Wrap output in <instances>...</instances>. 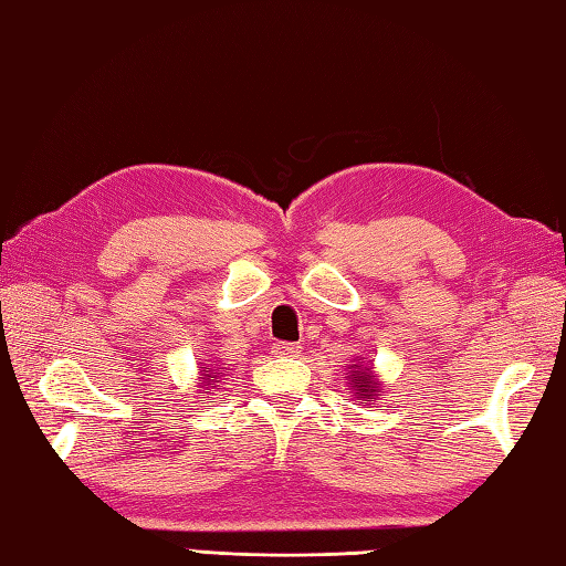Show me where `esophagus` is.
Wrapping results in <instances>:
<instances>
[{
    "instance_id": "esophagus-1",
    "label": "esophagus",
    "mask_w": 566,
    "mask_h": 566,
    "mask_svg": "<svg viewBox=\"0 0 566 566\" xmlns=\"http://www.w3.org/2000/svg\"><path fill=\"white\" fill-rule=\"evenodd\" d=\"M273 355H279V357H297V355H301V345H295V343H275L273 345Z\"/></svg>"
}]
</instances>
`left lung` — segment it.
I'll use <instances>...</instances> for the list:
<instances>
[{
    "mask_svg": "<svg viewBox=\"0 0 566 566\" xmlns=\"http://www.w3.org/2000/svg\"><path fill=\"white\" fill-rule=\"evenodd\" d=\"M347 369V379L352 381V391H355V399H359V403H367L379 397V381L371 375V367L352 365Z\"/></svg>",
    "mask_w": 566,
    "mask_h": 566,
    "instance_id": "1",
    "label": "left lung"
}]
</instances>
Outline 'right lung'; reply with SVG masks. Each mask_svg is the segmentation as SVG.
<instances>
[{
    "instance_id": "obj_1",
    "label": "right lung",
    "mask_w": 566,
    "mask_h": 566,
    "mask_svg": "<svg viewBox=\"0 0 566 566\" xmlns=\"http://www.w3.org/2000/svg\"><path fill=\"white\" fill-rule=\"evenodd\" d=\"M219 375H221V371H217V369L201 367V379H205V387H207V384H211V381H217Z\"/></svg>"
}]
</instances>
